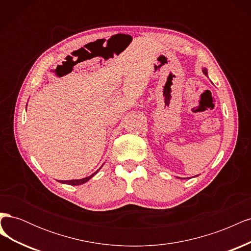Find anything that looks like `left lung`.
<instances>
[{
	"label": "left lung",
	"mask_w": 251,
	"mask_h": 251,
	"mask_svg": "<svg viewBox=\"0 0 251 251\" xmlns=\"http://www.w3.org/2000/svg\"><path fill=\"white\" fill-rule=\"evenodd\" d=\"M203 73H204L205 75H206V74H207V70H206V69H203Z\"/></svg>",
	"instance_id": "obj_1"
}]
</instances>
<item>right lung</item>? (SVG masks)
I'll list each match as a JSON object with an SVG mask.
<instances>
[{
	"instance_id": "obj_1",
	"label": "right lung",
	"mask_w": 251,
	"mask_h": 251,
	"mask_svg": "<svg viewBox=\"0 0 251 251\" xmlns=\"http://www.w3.org/2000/svg\"><path fill=\"white\" fill-rule=\"evenodd\" d=\"M98 171H100V170H98ZM98 171H96L94 174H92V175H91V176H89V177L82 178V179H79V180H67V181H62V183L70 184V185H79V184H82V183H85V182H87L89 179L92 178ZM59 182H60V181H59Z\"/></svg>"
}]
</instances>
